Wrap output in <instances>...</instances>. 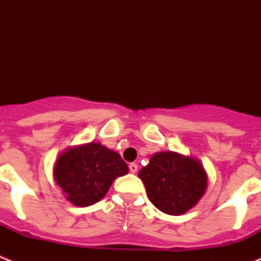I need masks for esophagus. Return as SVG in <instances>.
<instances>
[{
	"instance_id": "34e87169",
	"label": "esophagus",
	"mask_w": 261,
	"mask_h": 261,
	"mask_svg": "<svg viewBox=\"0 0 261 261\" xmlns=\"http://www.w3.org/2000/svg\"><path fill=\"white\" fill-rule=\"evenodd\" d=\"M137 170H138L137 163H130V165H129V171L132 172V174H136V172H137Z\"/></svg>"
}]
</instances>
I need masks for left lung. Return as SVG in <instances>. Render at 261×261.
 Returning a JSON list of instances; mask_svg holds the SVG:
<instances>
[{
    "instance_id": "obj_1",
    "label": "left lung",
    "mask_w": 261,
    "mask_h": 261,
    "mask_svg": "<svg viewBox=\"0 0 261 261\" xmlns=\"http://www.w3.org/2000/svg\"><path fill=\"white\" fill-rule=\"evenodd\" d=\"M138 177L154 206L170 216L193 208L208 186V175L200 161L175 151L154 154Z\"/></svg>"
}]
</instances>
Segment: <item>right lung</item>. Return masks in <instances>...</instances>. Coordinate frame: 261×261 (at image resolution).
<instances>
[{"label": "right lung", "mask_w": 261, "mask_h": 261, "mask_svg": "<svg viewBox=\"0 0 261 261\" xmlns=\"http://www.w3.org/2000/svg\"><path fill=\"white\" fill-rule=\"evenodd\" d=\"M128 174V166L119 153L99 142L70 147L57 158L53 176L75 206H89L102 200L112 181Z\"/></svg>", "instance_id": "obj_1"}]
</instances>
